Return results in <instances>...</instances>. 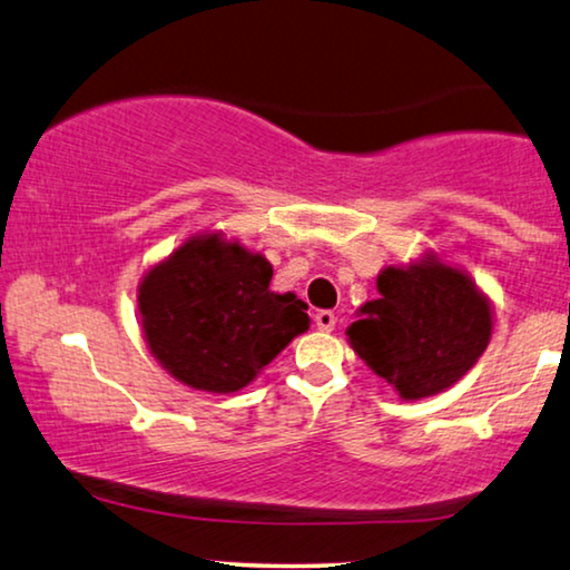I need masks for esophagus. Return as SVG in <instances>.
Segmentation results:
<instances>
[{
	"label": "esophagus",
	"instance_id": "34e87169",
	"mask_svg": "<svg viewBox=\"0 0 570 570\" xmlns=\"http://www.w3.org/2000/svg\"><path fill=\"white\" fill-rule=\"evenodd\" d=\"M335 323H338V317H335L331 309H320L317 315H315V325H317V331L331 333L333 327H335Z\"/></svg>",
	"mask_w": 570,
	"mask_h": 570
}]
</instances>
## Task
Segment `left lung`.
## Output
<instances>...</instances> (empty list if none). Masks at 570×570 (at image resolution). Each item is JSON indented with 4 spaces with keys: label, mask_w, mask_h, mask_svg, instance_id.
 Returning a JSON list of instances; mask_svg holds the SVG:
<instances>
[{
    "label": "left lung",
    "mask_w": 570,
    "mask_h": 570,
    "mask_svg": "<svg viewBox=\"0 0 570 570\" xmlns=\"http://www.w3.org/2000/svg\"><path fill=\"white\" fill-rule=\"evenodd\" d=\"M380 299L366 302L346 331L351 346L400 397L421 400L452 387L491 341V304L460 268L434 255L376 276Z\"/></svg>",
    "instance_id": "1"
}]
</instances>
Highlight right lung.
I'll return each instance as SVG.
<instances>
[{
  "instance_id": "1",
  "label": "right lung",
  "mask_w": 570,
  "mask_h": 570,
  "mask_svg": "<svg viewBox=\"0 0 570 570\" xmlns=\"http://www.w3.org/2000/svg\"><path fill=\"white\" fill-rule=\"evenodd\" d=\"M271 276L261 253L222 235L186 239L139 284L149 351L188 387L243 390L309 327L307 304L271 292Z\"/></svg>"
}]
</instances>
